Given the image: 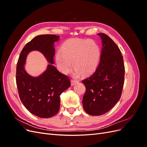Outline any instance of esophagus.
Returning <instances> with one entry per match:
<instances>
[{
    "label": "esophagus",
    "mask_w": 147,
    "mask_h": 147,
    "mask_svg": "<svg viewBox=\"0 0 147 147\" xmlns=\"http://www.w3.org/2000/svg\"><path fill=\"white\" fill-rule=\"evenodd\" d=\"M77 82H78L77 81H75V80H71V85H72V86L75 85V84H76Z\"/></svg>",
    "instance_id": "obj_1"
}]
</instances>
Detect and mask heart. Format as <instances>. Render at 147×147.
Returning <instances> with one entry per match:
<instances>
[{
  "label": "heart",
  "mask_w": 147,
  "mask_h": 147,
  "mask_svg": "<svg viewBox=\"0 0 147 147\" xmlns=\"http://www.w3.org/2000/svg\"><path fill=\"white\" fill-rule=\"evenodd\" d=\"M100 55V48L94 40L72 39L66 42L57 52L56 62L59 70L64 74L69 72L73 61L76 76L82 73L88 75L97 67Z\"/></svg>",
  "instance_id": "obj_1"
}]
</instances>
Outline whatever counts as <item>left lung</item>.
<instances>
[{"label":"left lung","instance_id":"1","mask_svg":"<svg viewBox=\"0 0 147 147\" xmlns=\"http://www.w3.org/2000/svg\"><path fill=\"white\" fill-rule=\"evenodd\" d=\"M97 35L102 45L100 63L95 72L83 80L86 87L83 109L92 116L103 115L113 107L121 97L124 82L123 57L119 48L107 35Z\"/></svg>","mask_w":147,"mask_h":147}]
</instances>
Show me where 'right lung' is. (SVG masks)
I'll return each mask as SVG.
<instances>
[{
  "label": "right lung",
  "mask_w": 147,
  "mask_h": 147,
  "mask_svg": "<svg viewBox=\"0 0 147 147\" xmlns=\"http://www.w3.org/2000/svg\"><path fill=\"white\" fill-rule=\"evenodd\" d=\"M56 35H40L34 37L22 50L16 66V80L20 98L29 112L40 118L53 117L59 112L60 95L70 86L69 78L53 65ZM32 51H40L50 64L37 77L28 74L24 68L26 57Z\"/></svg>",
  "instance_id": "obj_1"
}]
</instances>
